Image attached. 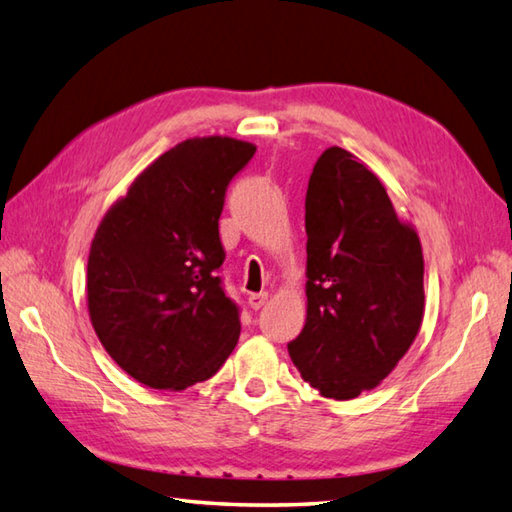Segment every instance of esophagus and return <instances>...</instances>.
<instances>
[{"label":"esophagus","instance_id":"1","mask_svg":"<svg viewBox=\"0 0 512 512\" xmlns=\"http://www.w3.org/2000/svg\"><path fill=\"white\" fill-rule=\"evenodd\" d=\"M268 302V293H253L248 297V306L253 310H259Z\"/></svg>","mask_w":512,"mask_h":512}]
</instances>
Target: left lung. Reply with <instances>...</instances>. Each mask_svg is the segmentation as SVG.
<instances>
[{
    "label": "left lung",
    "mask_w": 512,
    "mask_h": 512,
    "mask_svg": "<svg viewBox=\"0 0 512 512\" xmlns=\"http://www.w3.org/2000/svg\"><path fill=\"white\" fill-rule=\"evenodd\" d=\"M306 324L288 353L324 397L375 388L415 342L424 257L382 182L344 148L317 159L306 190Z\"/></svg>",
    "instance_id": "8db88e82"
}]
</instances>
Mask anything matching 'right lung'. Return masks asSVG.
<instances>
[{"mask_svg":"<svg viewBox=\"0 0 512 512\" xmlns=\"http://www.w3.org/2000/svg\"><path fill=\"white\" fill-rule=\"evenodd\" d=\"M255 146L186 139L155 159L108 210L88 255V313L106 353L157 390L213 377L239 339L219 239L226 190Z\"/></svg>","mask_w":512,"mask_h":512,"instance_id":"add662e5","label":"right lung"}]
</instances>
